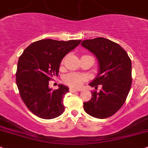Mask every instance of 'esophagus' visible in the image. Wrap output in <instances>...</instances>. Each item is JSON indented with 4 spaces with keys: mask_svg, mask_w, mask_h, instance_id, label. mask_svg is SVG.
Here are the masks:
<instances>
[{
    "mask_svg": "<svg viewBox=\"0 0 148 148\" xmlns=\"http://www.w3.org/2000/svg\"><path fill=\"white\" fill-rule=\"evenodd\" d=\"M70 92H77V91H80V90L79 89H75V88H71L69 89Z\"/></svg>",
    "mask_w": 148,
    "mask_h": 148,
    "instance_id": "esophagus-1",
    "label": "esophagus"
}]
</instances>
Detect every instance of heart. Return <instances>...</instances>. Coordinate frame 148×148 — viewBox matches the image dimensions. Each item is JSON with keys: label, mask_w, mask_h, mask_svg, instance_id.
Masks as SVG:
<instances>
[{"label": "heart", "mask_w": 148, "mask_h": 148, "mask_svg": "<svg viewBox=\"0 0 148 148\" xmlns=\"http://www.w3.org/2000/svg\"><path fill=\"white\" fill-rule=\"evenodd\" d=\"M85 80V77L83 75L73 73L65 75L63 77V81L65 84L74 88L80 87Z\"/></svg>", "instance_id": "heart-1"}]
</instances>
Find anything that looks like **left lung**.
<instances>
[{
	"label": "left lung",
	"instance_id": "obj_1",
	"mask_svg": "<svg viewBox=\"0 0 148 148\" xmlns=\"http://www.w3.org/2000/svg\"><path fill=\"white\" fill-rule=\"evenodd\" d=\"M81 45L95 55L99 63L98 73L89 85L95 89L102 85L98 92H91V99L83 103V108L94 118H109L119 110L130 92L131 60L120 45L104 38L83 40Z\"/></svg>",
	"mask_w": 148,
	"mask_h": 148
}]
</instances>
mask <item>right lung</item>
<instances>
[{
    "label": "right lung",
    "mask_w": 148,
    "mask_h": 148,
    "mask_svg": "<svg viewBox=\"0 0 148 148\" xmlns=\"http://www.w3.org/2000/svg\"><path fill=\"white\" fill-rule=\"evenodd\" d=\"M80 42L40 40L30 44L20 56L16 84L23 101L35 115L49 120L64 112L63 98L69 88L60 84L58 89L52 90L48 87L49 80L58 75L61 60Z\"/></svg>",
    "instance_id": "add662e5"
}]
</instances>
